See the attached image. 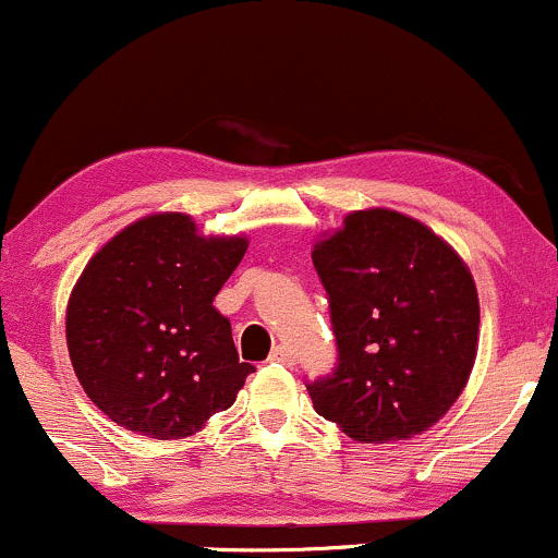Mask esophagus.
I'll use <instances>...</instances> for the list:
<instances>
[{
	"label": "esophagus",
	"instance_id": "esophagus-1",
	"mask_svg": "<svg viewBox=\"0 0 558 558\" xmlns=\"http://www.w3.org/2000/svg\"><path fill=\"white\" fill-rule=\"evenodd\" d=\"M271 362L292 364V362H295V353H292V349H290V345H287V343H279V345H274Z\"/></svg>",
	"mask_w": 558,
	"mask_h": 558
}]
</instances>
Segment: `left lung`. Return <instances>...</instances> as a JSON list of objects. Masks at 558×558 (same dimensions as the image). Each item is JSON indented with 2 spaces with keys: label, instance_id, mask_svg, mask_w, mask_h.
<instances>
[{
  "label": "left lung",
  "instance_id": "left-lung-1",
  "mask_svg": "<svg viewBox=\"0 0 558 558\" xmlns=\"http://www.w3.org/2000/svg\"><path fill=\"white\" fill-rule=\"evenodd\" d=\"M338 362L305 383L314 410L351 439L423 434L469 383L478 345L471 271L434 231L362 209L314 247Z\"/></svg>",
  "mask_w": 558,
  "mask_h": 558
}]
</instances>
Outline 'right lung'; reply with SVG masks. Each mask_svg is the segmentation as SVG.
<instances>
[{"label":"right lung","mask_w":558,"mask_h":558,"mask_svg":"<svg viewBox=\"0 0 558 558\" xmlns=\"http://www.w3.org/2000/svg\"><path fill=\"white\" fill-rule=\"evenodd\" d=\"M247 239H205L181 213L119 231L82 271L65 340L100 412L148 439H181L229 410L253 364L239 362L215 295Z\"/></svg>","instance_id":"1"}]
</instances>
